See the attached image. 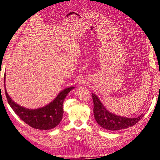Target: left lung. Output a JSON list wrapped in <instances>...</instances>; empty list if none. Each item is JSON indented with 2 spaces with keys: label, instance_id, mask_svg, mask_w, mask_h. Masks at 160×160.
<instances>
[{
  "label": "left lung",
  "instance_id": "8db88e82",
  "mask_svg": "<svg viewBox=\"0 0 160 160\" xmlns=\"http://www.w3.org/2000/svg\"><path fill=\"white\" fill-rule=\"evenodd\" d=\"M92 98L93 100L95 119L100 126L105 129L117 131L126 129L133 126L143 117V114L135 118H128L116 115L106 109L95 94L92 93Z\"/></svg>",
  "mask_w": 160,
  "mask_h": 160
}]
</instances>
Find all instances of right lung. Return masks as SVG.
<instances>
[{
  "label": "right lung",
  "mask_w": 160,
  "mask_h": 160,
  "mask_svg": "<svg viewBox=\"0 0 160 160\" xmlns=\"http://www.w3.org/2000/svg\"><path fill=\"white\" fill-rule=\"evenodd\" d=\"M5 75L4 77V83L5 86ZM74 87L66 88L61 91L56 98L49 104L43 108L36 109H27L16 103L9 97L6 88L5 95L9 105L19 118L32 128L37 129L48 130L55 128L59 124L63 115V101L70 91Z\"/></svg>",
  "instance_id": "right-lung-1"
}]
</instances>
